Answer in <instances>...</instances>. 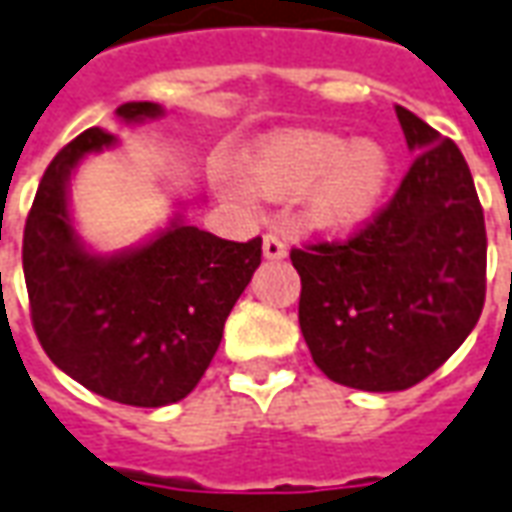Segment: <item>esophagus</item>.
I'll list each match as a JSON object with an SVG mask.
<instances>
[{
	"mask_svg": "<svg viewBox=\"0 0 512 512\" xmlns=\"http://www.w3.org/2000/svg\"><path fill=\"white\" fill-rule=\"evenodd\" d=\"M262 250L267 259H284L287 256V242L278 234H264Z\"/></svg>",
	"mask_w": 512,
	"mask_h": 512,
	"instance_id": "esophagus-1",
	"label": "esophagus"
}]
</instances>
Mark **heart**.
<instances>
[{
    "label": "heart",
    "instance_id": "b5f03b06",
    "mask_svg": "<svg viewBox=\"0 0 512 512\" xmlns=\"http://www.w3.org/2000/svg\"><path fill=\"white\" fill-rule=\"evenodd\" d=\"M245 186L264 200L303 191V217L320 231H348L365 222L390 181V153L373 139L345 144L326 130H287L250 153Z\"/></svg>",
    "mask_w": 512,
    "mask_h": 512
}]
</instances>
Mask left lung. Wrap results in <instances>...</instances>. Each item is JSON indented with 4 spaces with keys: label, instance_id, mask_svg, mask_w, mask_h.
I'll use <instances>...</instances> for the list:
<instances>
[{
    "label": "left lung",
    "instance_id": "left-lung-1",
    "mask_svg": "<svg viewBox=\"0 0 512 512\" xmlns=\"http://www.w3.org/2000/svg\"><path fill=\"white\" fill-rule=\"evenodd\" d=\"M415 158L396 195L348 239L292 248L298 323L331 382L393 393L424 382L485 306L488 236L460 147L396 105Z\"/></svg>",
    "mask_w": 512,
    "mask_h": 512
}]
</instances>
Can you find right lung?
<instances>
[{
    "mask_svg": "<svg viewBox=\"0 0 512 512\" xmlns=\"http://www.w3.org/2000/svg\"><path fill=\"white\" fill-rule=\"evenodd\" d=\"M125 122L155 102L116 108ZM116 139L83 130L52 158L24 225L30 317L47 357L91 393L130 407L186 398L217 354L225 320L262 264V236L231 242L175 220L142 248L102 259L74 234L66 183L77 161Z\"/></svg>",
    "mask_w": 512,
    "mask_h": 512,
    "instance_id": "right-lung-1",
    "label": "right lung"
}]
</instances>
